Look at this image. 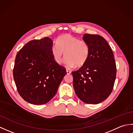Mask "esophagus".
I'll return each instance as SVG.
<instances>
[{
  "instance_id": "1",
  "label": "esophagus",
  "mask_w": 133,
  "mask_h": 133,
  "mask_svg": "<svg viewBox=\"0 0 133 133\" xmlns=\"http://www.w3.org/2000/svg\"><path fill=\"white\" fill-rule=\"evenodd\" d=\"M66 72H67V74H70L71 73V71H70V70H66Z\"/></svg>"
}]
</instances>
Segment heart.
<instances>
[{
    "label": "heart",
    "instance_id": "heart-1",
    "mask_svg": "<svg viewBox=\"0 0 133 133\" xmlns=\"http://www.w3.org/2000/svg\"><path fill=\"white\" fill-rule=\"evenodd\" d=\"M53 58L57 64H61L64 53L66 56L64 63L67 67H81L89 59L90 49L85 41L70 34H63L56 40V44L51 48Z\"/></svg>",
    "mask_w": 133,
    "mask_h": 133
}]
</instances>
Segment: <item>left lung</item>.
<instances>
[{
  "mask_svg": "<svg viewBox=\"0 0 133 133\" xmlns=\"http://www.w3.org/2000/svg\"><path fill=\"white\" fill-rule=\"evenodd\" d=\"M89 59L82 67L71 73L75 94L83 102L98 104L109 97L113 89L117 69L113 52L107 42L98 35L84 34Z\"/></svg>",
  "mask_w": 133,
  "mask_h": 133,
  "instance_id": "8db88e82",
  "label": "left lung"
}]
</instances>
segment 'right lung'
<instances>
[{"label": "right lung", "instance_id": "obj_1", "mask_svg": "<svg viewBox=\"0 0 133 133\" xmlns=\"http://www.w3.org/2000/svg\"><path fill=\"white\" fill-rule=\"evenodd\" d=\"M52 39L45 37L28 42L16 54L13 76L21 97L34 104H45L57 92L66 70L55 62Z\"/></svg>", "mask_w": 133, "mask_h": 133}]
</instances>
